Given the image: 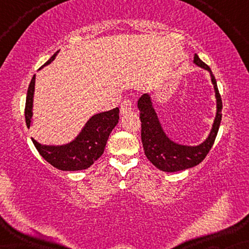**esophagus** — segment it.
Listing matches in <instances>:
<instances>
[{
    "instance_id": "esophagus-1",
    "label": "esophagus",
    "mask_w": 249,
    "mask_h": 249,
    "mask_svg": "<svg viewBox=\"0 0 249 249\" xmlns=\"http://www.w3.org/2000/svg\"><path fill=\"white\" fill-rule=\"evenodd\" d=\"M134 110V105L130 100H124L121 103V114H127Z\"/></svg>"
}]
</instances>
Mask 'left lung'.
<instances>
[{
  "label": "left lung",
  "instance_id": "1",
  "mask_svg": "<svg viewBox=\"0 0 249 249\" xmlns=\"http://www.w3.org/2000/svg\"><path fill=\"white\" fill-rule=\"evenodd\" d=\"M194 63L211 74V80L214 86L216 98V115L212 129L205 141L197 146H187L172 142L163 130L158 114L153 107L149 94H144L138 100V108L141 112L142 122V142L145 155L156 168L164 172H177L193 168L205 159L212 148L222 118V100H221L215 77L213 76L210 67L195 54Z\"/></svg>",
  "mask_w": 249,
  "mask_h": 249
}]
</instances>
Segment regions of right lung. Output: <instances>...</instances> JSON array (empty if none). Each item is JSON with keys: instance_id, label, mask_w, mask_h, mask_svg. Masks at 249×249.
Returning <instances> with one entry per match:
<instances>
[{"instance_id": "add662e5", "label": "right lung", "mask_w": 249, "mask_h": 249, "mask_svg": "<svg viewBox=\"0 0 249 249\" xmlns=\"http://www.w3.org/2000/svg\"><path fill=\"white\" fill-rule=\"evenodd\" d=\"M59 51L44 64H50L55 59ZM42 67V68H43ZM39 68V69H42ZM35 78L34 74L30 81L26 97L25 118L27 127L30 128L33 118V102L35 91ZM119 122V108L102 112L91 117L85 124L83 130L72 142L66 145H43L32 138L35 147L42 158L54 168L62 171H78L88 169L100 156L103 154L105 145L111 131Z\"/></svg>"}]
</instances>
